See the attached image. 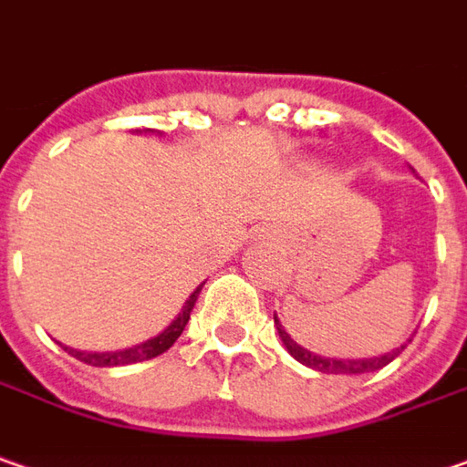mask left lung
Returning <instances> with one entry per match:
<instances>
[{
	"label": "left lung",
	"instance_id": "8db88e82",
	"mask_svg": "<svg viewBox=\"0 0 467 467\" xmlns=\"http://www.w3.org/2000/svg\"><path fill=\"white\" fill-rule=\"evenodd\" d=\"M274 327H276V332L282 337L287 353L293 355L297 363H303V366H308L314 371H321V374H371V371L384 368L387 363H392L397 355L405 350V345H400L392 353L374 355V358H324V355H316L311 350H306V348H300L293 337L285 332V327L279 324L276 314H274Z\"/></svg>",
	"mask_w": 467,
	"mask_h": 467
}]
</instances>
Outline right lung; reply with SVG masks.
Listing matches in <instances>:
<instances>
[{
  "mask_svg": "<svg viewBox=\"0 0 467 467\" xmlns=\"http://www.w3.org/2000/svg\"><path fill=\"white\" fill-rule=\"evenodd\" d=\"M201 287L203 285H198L191 297L185 300V306H182V311L177 314L172 324L161 332V335L151 337V339H146V342H140V345H132V348H125V350H107V353H88V350H75V348H65L72 358H78V360H83V363H88V366H99V368H112V366H130V363H140V360H151L156 355L167 353L170 348H172L174 342H177V337L182 335V329H185V324H188V318H191V311H193L195 300H198V295H201Z\"/></svg>",
  "mask_w": 467,
  "mask_h": 467,
  "instance_id": "right-lung-1",
  "label": "right lung"
}]
</instances>
